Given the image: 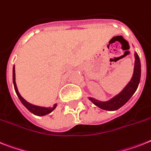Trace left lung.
<instances>
[{"instance_id": "1", "label": "left lung", "mask_w": 151, "mask_h": 151, "mask_svg": "<svg viewBox=\"0 0 151 151\" xmlns=\"http://www.w3.org/2000/svg\"><path fill=\"white\" fill-rule=\"evenodd\" d=\"M134 57H135V63H134L133 76L128 84L125 86V88L119 93L118 95H115L108 101H99L94 98L88 97V99L94 105L103 110L116 111L123 106L130 99V98L133 96L138 88L139 81H140V75H141L140 60H139V56L137 52H134Z\"/></svg>"}]
</instances>
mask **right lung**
Wrapping results in <instances>:
<instances>
[{"mask_svg": "<svg viewBox=\"0 0 151 151\" xmlns=\"http://www.w3.org/2000/svg\"><path fill=\"white\" fill-rule=\"evenodd\" d=\"M13 84H14V90H15L16 94H17V95H18V99H20V101H22V103L23 104V105H24V107L26 108L27 109L29 110V111H31L32 113L35 115V116H46V115L50 114V112H52V111L56 109V105H57L56 104H55L52 107H42V106H39V105H32V104L28 102V101H27L24 99H23L22 96L20 95V93L18 92V88H17V85H16L15 69H14V67H13Z\"/></svg>", "mask_w": 151, "mask_h": 151, "instance_id": "obj_1", "label": "right lung"}]
</instances>
